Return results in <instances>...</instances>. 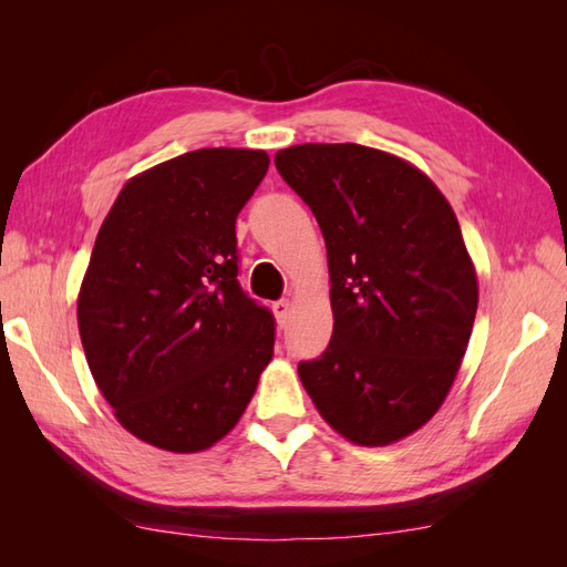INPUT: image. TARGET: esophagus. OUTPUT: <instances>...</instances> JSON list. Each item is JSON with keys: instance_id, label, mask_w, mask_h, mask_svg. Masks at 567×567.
<instances>
[{"instance_id": "esophagus-1", "label": "esophagus", "mask_w": 567, "mask_h": 567, "mask_svg": "<svg viewBox=\"0 0 567 567\" xmlns=\"http://www.w3.org/2000/svg\"><path fill=\"white\" fill-rule=\"evenodd\" d=\"M274 315H277V321L284 326L288 321V315H290V302L288 300H277L271 305Z\"/></svg>"}]
</instances>
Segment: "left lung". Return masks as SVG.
<instances>
[{"instance_id":"left-lung-1","label":"left lung","mask_w":567,"mask_h":567,"mask_svg":"<svg viewBox=\"0 0 567 567\" xmlns=\"http://www.w3.org/2000/svg\"><path fill=\"white\" fill-rule=\"evenodd\" d=\"M329 257L333 336L300 381L323 421L383 447L433 419L466 354L477 277L458 219L419 167L359 144L277 153Z\"/></svg>"}]
</instances>
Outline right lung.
Instances as JSON below:
<instances>
[{
	"label": "right lung",
	"instance_id": "obj_1",
	"mask_svg": "<svg viewBox=\"0 0 567 567\" xmlns=\"http://www.w3.org/2000/svg\"><path fill=\"white\" fill-rule=\"evenodd\" d=\"M267 167L265 151H188L132 177L99 229L84 357L120 425L158 450L225 437L274 354V317L236 279V217Z\"/></svg>",
	"mask_w": 567,
	"mask_h": 567
}]
</instances>
